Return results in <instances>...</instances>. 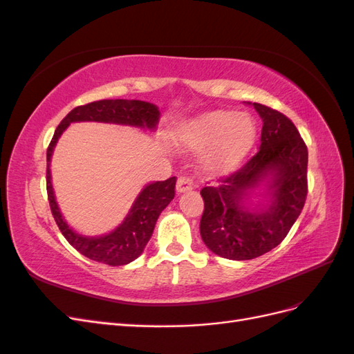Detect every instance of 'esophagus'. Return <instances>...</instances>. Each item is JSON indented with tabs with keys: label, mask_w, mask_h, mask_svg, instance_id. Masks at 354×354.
Here are the masks:
<instances>
[{
	"label": "esophagus",
	"mask_w": 354,
	"mask_h": 354,
	"mask_svg": "<svg viewBox=\"0 0 354 354\" xmlns=\"http://www.w3.org/2000/svg\"><path fill=\"white\" fill-rule=\"evenodd\" d=\"M194 187V180H192L189 176H180L177 180V192L178 194H183V192H187Z\"/></svg>",
	"instance_id": "1"
}]
</instances>
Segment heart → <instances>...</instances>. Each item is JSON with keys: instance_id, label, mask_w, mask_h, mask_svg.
I'll list each match as a JSON object with an SVG mask.
<instances>
[{"instance_id": "1", "label": "heart", "mask_w": 354, "mask_h": 354, "mask_svg": "<svg viewBox=\"0 0 354 354\" xmlns=\"http://www.w3.org/2000/svg\"><path fill=\"white\" fill-rule=\"evenodd\" d=\"M255 133V122L250 115L216 109L183 124L178 138L194 151H205L203 164L208 169L229 173L250 152Z\"/></svg>"}]
</instances>
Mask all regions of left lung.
<instances>
[{
    "mask_svg": "<svg viewBox=\"0 0 354 354\" xmlns=\"http://www.w3.org/2000/svg\"><path fill=\"white\" fill-rule=\"evenodd\" d=\"M263 120L260 149L227 177L201 190L203 214L201 238L223 259L252 260L276 248L291 230L306 203L308 152L297 127L283 113L252 103ZM270 176L271 203L248 212L241 203L264 178Z\"/></svg>",
    "mask_w": 354,
    "mask_h": 354,
    "instance_id": "8db88e82",
    "label": "left lung"
}]
</instances>
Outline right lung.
I'll return each instance as SVG.
<instances>
[{"instance_id": "right-lung-1", "label": "right lung", "mask_w": 354, "mask_h": 354, "mask_svg": "<svg viewBox=\"0 0 354 354\" xmlns=\"http://www.w3.org/2000/svg\"><path fill=\"white\" fill-rule=\"evenodd\" d=\"M159 120L158 106L142 100H97L82 106H77L56 128L55 136L47 149V195L50 202V209L56 220L63 236L73 246L75 250L87 257L90 260L99 261L108 266H124L136 260L145 250L146 243L151 239L159 214L173 201L176 195V177H169L164 181L147 185L142 194L136 199L131 211L115 229L106 236L100 238H85L75 233L66 221L63 220L59 207L53 194L51 174H50V159L53 155L59 137L66 130L71 122L80 121H95V122H112L134 125L153 130Z\"/></svg>"}]
</instances>
